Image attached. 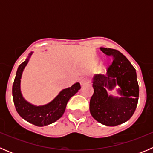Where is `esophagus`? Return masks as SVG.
<instances>
[{
  "label": "esophagus",
  "instance_id": "obj_1",
  "mask_svg": "<svg viewBox=\"0 0 153 153\" xmlns=\"http://www.w3.org/2000/svg\"><path fill=\"white\" fill-rule=\"evenodd\" d=\"M80 81H81V85H84V84H86L89 83V78H88L87 76L84 75V76L81 77V79H80Z\"/></svg>",
  "mask_w": 153,
  "mask_h": 153
}]
</instances>
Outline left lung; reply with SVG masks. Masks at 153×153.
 I'll return each mask as SVG.
<instances>
[{"mask_svg":"<svg viewBox=\"0 0 153 153\" xmlns=\"http://www.w3.org/2000/svg\"><path fill=\"white\" fill-rule=\"evenodd\" d=\"M108 56L113 58L106 75H94V93L89 102L92 116L98 122L114 126L127 121L135 112L139 96V86L135 69L129 60L116 49L100 48ZM118 85L121 97L108 95L106 89L111 90Z\"/></svg>","mask_w":153,"mask_h":153,"instance_id":"8db88e82","label":"left lung"}]
</instances>
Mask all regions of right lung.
I'll return each mask as SVG.
<instances>
[{
  "label": "right lung",
  "instance_id": "1",
  "mask_svg": "<svg viewBox=\"0 0 153 153\" xmlns=\"http://www.w3.org/2000/svg\"><path fill=\"white\" fill-rule=\"evenodd\" d=\"M33 52L29 54L28 58L18 68L15 81L12 86V96L14 104L18 113L21 118L38 126H44L55 122L64 113L67 102L81 89L78 82L70 87L64 89L58 95L48 104L42 106H35L26 101L21 91V79L23 71L27 65Z\"/></svg>",
  "mask_w": 153,
  "mask_h": 153
}]
</instances>
